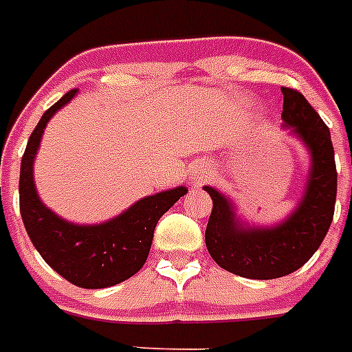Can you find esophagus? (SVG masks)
Instances as JSON below:
<instances>
[{
    "mask_svg": "<svg viewBox=\"0 0 352 352\" xmlns=\"http://www.w3.org/2000/svg\"><path fill=\"white\" fill-rule=\"evenodd\" d=\"M210 176H211V169L206 166V164H197L190 173V179L194 185H203V183H206L208 179H210Z\"/></svg>",
    "mask_w": 352,
    "mask_h": 352,
    "instance_id": "34e87169",
    "label": "esophagus"
}]
</instances>
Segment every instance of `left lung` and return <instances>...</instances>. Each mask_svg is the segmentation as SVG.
<instances>
[{
	"mask_svg": "<svg viewBox=\"0 0 352 352\" xmlns=\"http://www.w3.org/2000/svg\"><path fill=\"white\" fill-rule=\"evenodd\" d=\"M280 89L284 126L303 142L310 155L309 176L296 208L275 226H250L239 220L231 199L213 186H204L213 201L204 236L210 256L220 268L254 280L280 278L300 270L321 247L333 220L337 199V167L329 129L300 91Z\"/></svg>",
	"mask_w": 352,
	"mask_h": 352,
	"instance_id": "obj_1",
	"label": "left lung"
}]
</instances>
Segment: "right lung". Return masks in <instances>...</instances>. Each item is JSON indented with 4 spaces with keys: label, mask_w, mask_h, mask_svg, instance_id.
<instances>
[{
    "label": "right lung",
    "mask_w": 352,
    "mask_h": 352,
    "mask_svg": "<svg viewBox=\"0 0 352 352\" xmlns=\"http://www.w3.org/2000/svg\"><path fill=\"white\" fill-rule=\"evenodd\" d=\"M77 91L79 89H72L61 96L43 113L31 132L21 160L19 204L31 243L56 273L77 287L104 289L126 280L144 266L157 222L188 188L176 186L142 197L114 219L93 226L68 222L49 210L36 192L33 162L51 118Z\"/></svg>",
    "instance_id": "add662e5"
}]
</instances>
